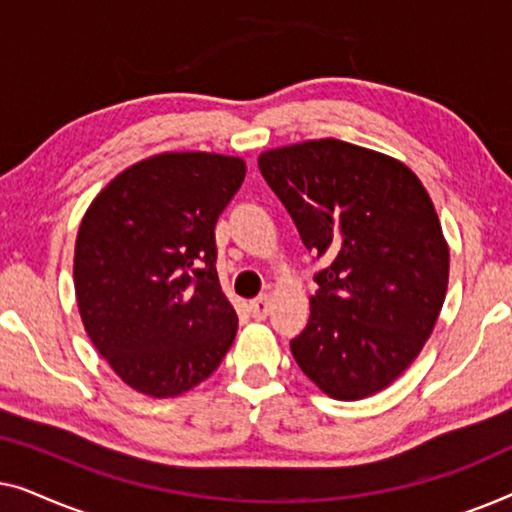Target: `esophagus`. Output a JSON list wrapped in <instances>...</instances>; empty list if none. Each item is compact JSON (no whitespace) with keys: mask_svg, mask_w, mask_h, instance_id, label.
<instances>
[{"mask_svg":"<svg viewBox=\"0 0 512 512\" xmlns=\"http://www.w3.org/2000/svg\"><path fill=\"white\" fill-rule=\"evenodd\" d=\"M270 310H272V300H270V296H258L256 300H251V303H249L251 317L258 319V321H263L265 317H268Z\"/></svg>","mask_w":512,"mask_h":512,"instance_id":"esophagus-1","label":"esophagus"}]
</instances>
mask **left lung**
Listing matches in <instances>:
<instances>
[{
  "mask_svg": "<svg viewBox=\"0 0 512 512\" xmlns=\"http://www.w3.org/2000/svg\"><path fill=\"white\" fill-rule=\"evenodd\" d=\"M258 167L326 263L293 359L338 401L387 389L445 303L450 249L429 193L401 160L331 137L265 151Z\"/></svg>",
  "mask_w": 512,
  "mask_h": 512,
  "instance_id": "obj_1",
  "label": "left lung"
}]
</instances>
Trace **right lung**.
Instances as JSON below:
<instances>
[{
	"label": "right lung",
	"instance_id": "add662e5",
	"mask_svg": "<svg viewBox=\"0 0 512 512\" xmlns=\"http://www.w3.org/2000/svg\"><path fill=\"white\" fill-rule=\"evenodd\" d=\"M242 158L158 153L90 202L74 249L90 342L139 394L181 396L233 345L237 314L216 275L214 228L242 186Z\"/></svg>",
	"mask_w": 512,
	"mask_h": 512
}]
</instances>
